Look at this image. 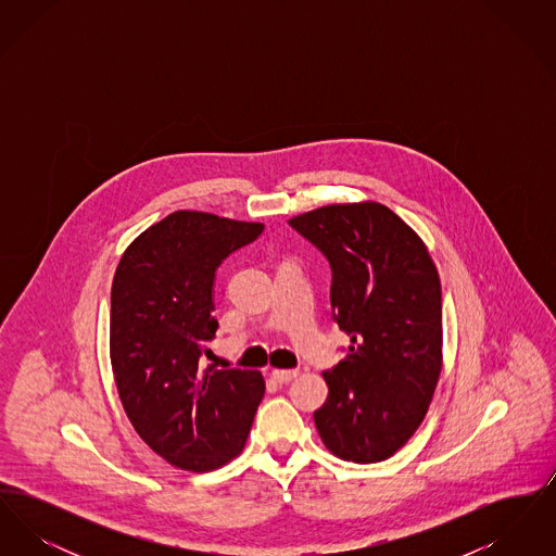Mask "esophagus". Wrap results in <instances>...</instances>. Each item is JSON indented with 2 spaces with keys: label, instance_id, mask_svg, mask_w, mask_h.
Listing matches in <instances>:
<instances>
[{
  "label": "esophagus",
  "instance_id": "esophagus-1",
  "mask_svg": "<svg viewBox=\"0 0 556 556\" xmlns=\"http://www.w3.org/2000/svg\"><path fill=\"white\" fill-rule=\"evenodd\" d=\"M270 377L277 381V383H288L293 377H298V370L295 369H273Z\"/></svg>",
  "mask_w": 556,
  "mask_h": 556
}]
</instances>
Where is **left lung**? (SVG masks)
<instances>
[{
    "label": "left lung",
    "instance_id": "obj_1",
    "mask_svg": "<svg viewBox=\"0 0 556 556\" xmlns=\"http://www.w3.org/2000/svg\"><path fill=\"white\" fill-rule=\"evenodd\" d=\"M331 265V308L350 336L325 370L315 425L331 454L379 463L427 415L442 372V286L424 239L379 202L329 204L290 218Z\"/></svg>",
    "mask_w": 556,
    "mask_h": 556
}]
</instances>
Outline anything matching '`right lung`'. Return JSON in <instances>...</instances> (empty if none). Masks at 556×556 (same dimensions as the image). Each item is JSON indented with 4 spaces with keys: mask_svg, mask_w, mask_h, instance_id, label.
I'll return each mask as SVG.
<instances>
[{
    "mask_svg": "<svg viewBox=\"0 0 556 556\" xmlns=\"http://www.w3.org/2000/svg\"><path fill=\"white\" fill-rule=\"evenodd\" d=\"M211 212L177 211L132 239L110 298V363L139 438L177 469L206 473L245 446L265 396L258 370L200 363L214 340L218 265L263 233Z\"/></svg>",
    "mask_w": 556,
    "mask_h": 556,
    "instance_id": "1",
    "label": "right lung"
}]
</instances>
